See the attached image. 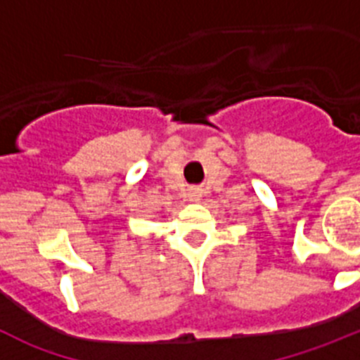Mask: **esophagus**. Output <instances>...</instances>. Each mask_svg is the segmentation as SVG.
<instances>
[{
	"label": "esophagus",
	"instance_id": "1",
	"mask_svg": "<svg viewBox=\"0 0 360 360\" xmlns=\"http://www.w3.org/2000/svg\"><path fill=\"white\" fill-rule=\"evenodd\" d=\"M191 200H198V193H191Z\"/></svg>",
	"mask_w": 360,
	"mask_h": 360
}]
</instances>
